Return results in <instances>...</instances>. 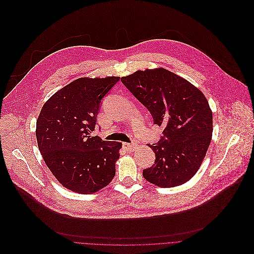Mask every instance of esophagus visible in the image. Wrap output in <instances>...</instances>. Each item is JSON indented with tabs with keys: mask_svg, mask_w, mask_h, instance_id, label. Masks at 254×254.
I'll list each match as a JSON object with an SVG mask.
<instances>
[{
	"mask_svg": "<svg viewBox=\"0 0 254 254\" xmlns=\"http://www.w3.org/2000/svg\"><path fill=\"white\" fill-rule=\"evenodd\" d=\"M123 146H124V148H125L126 150H128L129 152L134 151V150L137 148V144L134 143V142H131V143H124Z\"/></svg>",
	"mask_w": 254,
	"mask_h": 254,
	"instance_id": "obj_1",
	"label": "esophagus"
}]
</instances>
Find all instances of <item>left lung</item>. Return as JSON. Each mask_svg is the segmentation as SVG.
I'll return each mask as SVG.
<instances>
[{
    "label": "left lung",
    "instance_id": "obj_1",
    "mask_svg": "<svg viewBox=\"0 0 254 254\" xmlns=\"http://www.w3.org/2000/svg\"><path fill=\"white\" fill-rule=\"evenodd\" d=\"M121 81L149 110L154 124L164 128V136L150 145L156 158L143 177L162 188L189 181L212 138V111L204 94L164 68L138 70Z\"/></svg>",
    "mask_w": 254,
    "mask_h": 254
}]
</instances>
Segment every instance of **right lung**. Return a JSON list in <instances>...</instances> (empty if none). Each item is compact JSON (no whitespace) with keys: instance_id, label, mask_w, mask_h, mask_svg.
Instances as JSON below:
<instances>
[{"instance_id":"right-lung-1","label":"right lung","mask_w":254,"mask_h":254,"mask_svg":"<svg viewBox=\"0 0 254 254\" xmlns=\"http://www.w3.org/2000/svg\"><path fill=\"white\" fill-rule=\"evenodd\" d=\"M120 77H83L51 96L37 119L36 137L42 157L67 189L91 194L115 176L120 142L93 136L101 99Z\"/></svg>"}]
</instances>
